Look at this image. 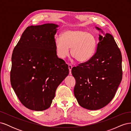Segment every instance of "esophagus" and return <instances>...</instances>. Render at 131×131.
Returning <instances> with one entry per match:
<instances>
[{"instance_id":"34e87169","label":"esophagus","mask_w":131,"mask_h":131,"mask_svg":"<svg viewBox=\"0 0 131 131\" xmlns=\"http://www.w3.org/2000/svg\"><path fill=\"white\" fill-rule=\"evenodd\" d=\"M72 68H73V67L72 65H70V64L68 65V69L69 70V74L70 75H72V72H71V71H72Z\"/></svg>"}]
</instances>
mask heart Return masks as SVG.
<instances>
[{"instance_id":"b5f03b06","label":"heart","mask_w":131,"mask_h":131,"mask_svg":"<svg viewBox=\"0 0 131 131\" xmlns=\"http://www.w3.org/2000/svg\"><path fill=\"white\" fill-rule=\"evenodd\" d=\"M57 56L64 59L69 54L78 62H84L92 57L95 51L96 39L94 35L81 29H69L63 31L61 39L54 41Z\"/></svg>"}]
</instances>
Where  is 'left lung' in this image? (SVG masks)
<instances>
[{
	"mask_svg": "<svg viewBox=\"0 0 131 131\" xmlns=\"http://www.w3.org/2000/svg\"><path fill=\"white\" fill-rule=\"evenodd\" d=\"M99 40L93 56L72 69L74 96L81 106L92 110L109 103L122 78L121 53L114 37L106 33Z\"/></svg>",
	"mask_w": 131,
	"mask_h": 131,
	"instance_id": "left-lung-1",
	"label": "left lung"
}]
</instances>
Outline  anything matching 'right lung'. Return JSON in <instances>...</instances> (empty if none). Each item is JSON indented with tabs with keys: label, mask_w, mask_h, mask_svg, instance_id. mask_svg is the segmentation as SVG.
Returning a JSON list of instances; mask_svg holds the SVG:
<instances>
[{
	"label": "right lung",
	"mask_w": 131,
	"mask_h": 131,
	"mask_svg": "<svg viewBox=\"0 0 131 131\" xmlns=\"http://www.w3.org/2000/svg\"><path fill=\"white\" fill-rule=\"evenodd\" d=\"M58 25L28 27L13 50L10 82L21 103L28 109H48L58 85L69 74L68 66L56 53Z\"/></svg>",
	"instance_id": "1"
}]
</instances>
